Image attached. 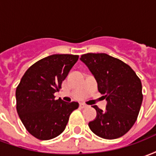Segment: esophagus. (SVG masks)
<instances>
[{
  "label": "esophagus",
  "instance_id": "esophagus-1",
  "mask_svg": "<svg viewBox=\"0 0 156 156\" xmlns=\"http://www.w3.org/2000/svg\"><path fill=\"white\" fill-rule=\"evenodd\" d=\"M87 107H88V105H85V104H80V108H87Z\"/></svg>",
  "mask_w": 156,
  "mask_h": 156
}]
</instances>
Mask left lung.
<instances>
[{
  "label": "left lung",
  "mask_w": 156,
  "mask_h": 156,
  "mask_svg": "<svg viewBox=\"0 0 156 156\" xmlns=\"http://www.w3.org/2000/svg\"><path fill=\"white\" fill-rule=\"evenodd\" d=\"M80 59L94 76L98 91L108 102L105 111L93 106L97 117L89 122L90 129L107 140L123 136L134 124L140 109V79L129 65L106 53H86Z\"/></svg>",
  "instance_id": "left-lung-1"
}]
</instances>
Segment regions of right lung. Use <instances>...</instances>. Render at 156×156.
Masks as SVG:
<instances>
[{"mask_svg":"<svg viewBox=\"0 0 156 156\" xmlns=\"http://www.w3.org/2000/svg\"><path fill=\"white\" fill-rule=\"evenodd\" d=\"M78 59V55L73 54L42 58L26 71L16 87L17 114L27 130L37 139L48 140L62 134L72 112L78 108L77 102L66 103L54 96Z\"/></svg>","mask_w":156,"mask_h":156,"instance_id":"1","label":"right lung"}]
</instances>
